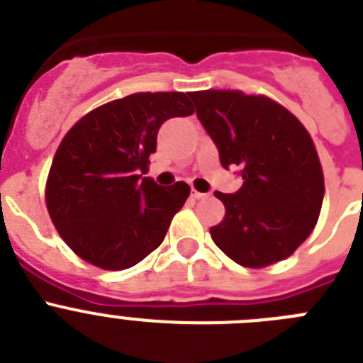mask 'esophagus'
<instances>
[{"instance_id": "esophagus-1", "label": "esophagus", "mask_w": 363, "mask_h": 363, "mask_svg": "<svg viewBox=\"0 0 363 363\" xmlns=\"http://www.w3.org/2000/svg\"><path fill=\"white\" fill-rule=\"evenodd\" d=\"M191 197H194L195 201H202V199L210 197V194H202V191H197V189H191Z\"/></svg>"}]
</instances>
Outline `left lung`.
I'll return each mask as SVG.
<instances>
[{
	"instance_id": "obj_1",
	"label": "left lung",
	"mask_w": 363,
	"mask_h": 363,
	"mask_svg": "<svg viewBox=\"0 0 363 363\" xmlns=\"http://www.w3.org/2000/svg\"><path fill=\"white\" fill-rule=\"evenodd\" d=\"M197 117L220 164L238 166L237 194L215 191L226 215L213 242L244 267H266L295 253L311 235L324 201V172L303 125L277 101L240 90L191 92Z\"/></svg>"
}]
</instances>
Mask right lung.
Here are the masks:
<instances>
[{
    "mask_svg": "<svg viewBox=\"0 0 363 363\" xmlns=\"http://www.w3.org/2000/svg\"><path fill=\"white\" fill-rule=\"evenodd\" d=\"M195 112L189 92H139L101 104L63 137L45 186L47 210L67 246L88 264L128 269L164 240L189 186L143 177L166 119Z\"/></svg>",
    "mask_w": 363,
    "mask_h": 363,
    "instance_id": "right-lung-1",
    "label": "right lung"
}]
</instances>
